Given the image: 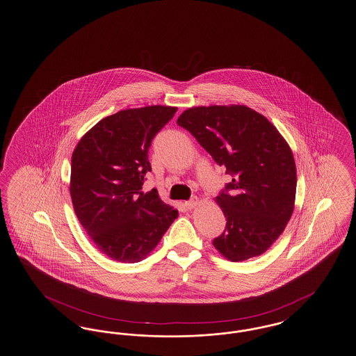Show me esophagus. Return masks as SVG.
Masks as SVG:
<instances>
[{
    "mask_svg": "<svg viewBox=\"0 0 356 356\" xmlns=\"http://www.w3.org/2000/svg\"><path fill=\"white\" fill-rule=\"evenodd\" d=\"M199 202L200 201L197 199L189 200V201L185 202V207H186L188 209H195V208L199 205Z\"/></svg>",
    "mask_w": 356,
    "mask_h": 356,
    "instance_id": "obj_1",
    "label": "esophagus"
}]
</instances>
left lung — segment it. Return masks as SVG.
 <instances>
[{
    "label": "left lung",
    "mask_w": 356,
    "mask_h": 356,
    "mask_svg": "<svg viewBox=\"0 0 356 356\" xmlns=\"http://www.w3.org/2000/svg\"><path fill=\"white\" fill-rule=\"evenodd\" d=\"M177 124L233 176L216 197L227 227L214 248L232 262L261 256L294 211L297 168L289 144L264 115L241 104L192 107Z\"/></svg>",
    "instance_id": "obj_1"
}]
</instances>
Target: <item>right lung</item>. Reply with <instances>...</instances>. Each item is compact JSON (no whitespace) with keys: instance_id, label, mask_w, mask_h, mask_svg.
I'll use <instances>...</instances> for the list:
<instances>
[{"instance_id":"add662e5","label":"right lung","mask_w":356,"mask_h":356,"mask_svg":"<svg viewBox=\"0 0 356 356\" xmlns=\"http://www.w3.org/2000/svg\"><path fill=\"white\" fill-rule=\"evenodd\" d=\"M176 111L147 106L110 115L87 131L72 152L74 211L97 248L114 261H142L179 216L156 189L142 192L151 172L148 148Z\"/></svg>"}]
</instances>
